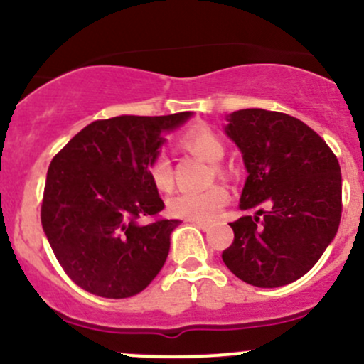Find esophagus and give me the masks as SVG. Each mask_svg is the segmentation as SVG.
Masks as SVG:
<instances>
[{"mask_svg": "<svg viewBox=\"0 0 364 364\" xmlns=\"http://www.w3.org/2000/svg\"><path fill=\"white\" fill-rule=\"evenodd\" d=\"M193 223H196V225H197V227H199V229H200V230H208V229H209V227H211V225H209V223H208V222H199V220H193Z\"/></svg>", "mask_w": 364, "mask_h": 364, "instance_id": "1", "label": "esophagus"}]
</instances>
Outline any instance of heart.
Returning <instances> with one entry per match:
<instances>
[{
	"label": "heart",
	"instance_id": "heart-1",
	"mask_svg": "<svg viewBox=\"0 0 364 364\" xmlns=\"http://www.w3.org/2000/svg\"><path fill=\"white\" fill-rule=\"evenodd\" d=\"M178 144L183 151L209 161L216 178H229V168L220 164V160L225 155V142L215 130L205 124H193L192 128L179 135ZM146 172H148L149 181L159 192H171L174 186V174H172V165L167 155L159 153L153 156L146 165ZM227 200H229V190L216 183L199 192H183L171 197L167 200V209L171 215L179 216V218L208 222L222 211Z\"/></svg>",
	"mask_w": 364,
	"mask_h": 364
}]
</instances>
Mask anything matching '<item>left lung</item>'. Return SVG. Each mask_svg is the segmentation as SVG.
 <instances>
[{"mask_svg":"<svg viewBox=\"0 0 364 364\" xmlns=\"http://www.w3.org/2000/svg\"><path fill=\"white\" fill-rule=\"evenodd\" d=\"M227 121L225 134L248 171L240 208L259 211L230 223L234 241L223 262L255 287L292 284L315 266L338 230V159L317 132L289 114L243 109Z\"/></svg>","mask_w":364,"mask_h":364,"instance_id":"left-lung-1","label":"left lung"}]
</instances>
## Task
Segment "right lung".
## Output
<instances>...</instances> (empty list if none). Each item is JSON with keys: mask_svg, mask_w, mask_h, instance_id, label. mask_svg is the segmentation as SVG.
Wrapping results in <instances>:
<instances>
[{"mask_svg": "<svg viewBox=\"0 0 364 364\" xmlns=\"http://www.w3.org/2000/svg\"><path fill=\"white\" fill-rule=\"evenodd\" d=\"M192 116H117L87 124L47 171L42 227L73 284L95 296L123 299L160 273L179 220L165 208L146 165L164 144L161 132ZM155 218L149 224L138 220Z\"/></svg>", "mask_w": 364, "mask_h": 364, "instance_id": "add662e5", "label": "right lung"}]
</instances>
